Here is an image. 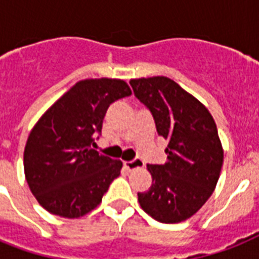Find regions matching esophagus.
<instances>
[{
  "instance_id": "34e87169",
  "label": "esophagus",
  "mask_w": 259,
  "mask_h": 259,
  "mask_svg": "<svg viewBox=\"0 0 259 259\" xmlns=\"http://www.w3.org/2000/svg\"><path fill=\"white\" fill-rule=\"evenodd\" d=\"M123 165L127 170H134V169H138V168H144V161L140 160V158H134L133 161H125L123 162Z\"/></svg>"
}]
</instances>
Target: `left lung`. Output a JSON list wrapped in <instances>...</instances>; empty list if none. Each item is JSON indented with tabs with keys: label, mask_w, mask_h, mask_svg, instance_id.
I'll list each match as a JSON object with an SVG mask.
<instances>
[{
	"label": "left lung",
	"mask_w": 259,
	"mask_h": 259,
	"mask_svg": "<svg viewBox=\"0 0 259 259\" xmlns=\"http://www.w3.org/2000/svg\"><path fill=\"white\" fill-rule=\"evenodd\" d=\"M134 95L150 110L158 136L168 141L166 162L148 164L152 187L138 192L148 215L180 223L212 195L223 165L217 123L201 102L166 76L132 79Z\"/></svg>",
	"instance_id": "8db88e82"
}]
</instances>
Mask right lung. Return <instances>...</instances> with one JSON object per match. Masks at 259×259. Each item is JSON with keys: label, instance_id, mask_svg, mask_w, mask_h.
I'll return each instance as SVG.
<instances>
[{"label": "right lung", "instance_id": "obj_1", "mask_svg": "<svg viewBox=\"0 0 259 259\" xmlns=\"http://www.w3.org/2000/svg\"><path fill=\"white\" fill-rule=\"evenodd\" d=\"M132 95L121 79H84L59 98L30 132L24 150L26 183L48 212L80 218L102 201L122 161L93 149L113 102Z\"/></svg>", "mask_w": 259, "mask_h": 259}]
</instances>
